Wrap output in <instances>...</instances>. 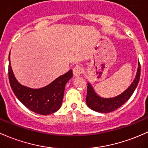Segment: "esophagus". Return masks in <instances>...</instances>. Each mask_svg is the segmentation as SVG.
I'll return each mask as SVG.
<instances>
[{
	"instance_id": "34e87169",
	"label": "esophagus",
	"mask_w": 148,
	"mask_h": 148,
	"mask_svg": "<svg viewBox=\"0 0 148 148\" xmlns=\"http://www.w3.org/2000/svg\"><path fill=\"white\" fill-rule=\"evenodd\" d=\"M83 69L80 65H77L73 68V74L74 76L76 77H78L79 76L81 75V74L82 73Z\"/></svg>"
}]
</instances>
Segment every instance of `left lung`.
<instances>
[{
    "label": "left lung",
    "instance_id": "left-lung-1",
    "mask_svg": "<svg viewBox=\"0 0 148 148\" xmlns=\"http://www.w3.org/2000/svg\"><path fill=\"white\" fill-rule=\"evenodd\" d=\"M140 76V65L138 60V69L134 80L131 85L122 93L114 98H105L100 97L96 93L93 87L90 83H88L87 95L86 100V105L89 108L95 112L101 113H108L117 110L131 98L136 90Z\"/></svg>",
    "mask_w": 148,
    "mask_h": 148
}]
</instances>
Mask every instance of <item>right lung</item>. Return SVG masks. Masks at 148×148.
<instances>
[{
    "label": "right lung",
    "instance_id": "obj_1",
    "mask_svg": "<svg viewBox=\"0 0 148 148\" xmlns=\"http://www.w3.org/2000/svg\"><path fill=\"white\" fill-rule=\"evenodd\" d=\"M10 55V53L8 66L10 84L17 99L29 110L39 114L48 115L58 111L62 103L66 84L73 77L72 70L57 78L46 86L32 88L17 82L11 66Z\"/></svg>",
    "mask_w": 148,
    "mask_h": 148
}]
</instances>
